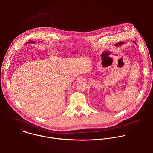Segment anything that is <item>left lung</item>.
I'll return each mask as SVG.
<instances>
[{
  "mask_svg": "<svg viewBox=\"0 0 153 153\" xmlns=\"http://www.w3.org/2000/svg\"><path fill=\"white\" fill-rule=\"evenodd\" d=\"M135 43V42H134ZM124 43V42H119V43H116L115 44V46H120V45H122V44H123Z\"/></svg>",
  "mask_w": 153,
  "mask_h": 153,
  "instance_id": "obj_1",
  "label": "left lung"
}]
</instances>
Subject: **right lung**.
I'll list each match as a JSON object with an SVG mask.
<instances>
[{"label": "right lung", "instance_id": "add662e5", "mask_svg": "<svg viewBox=\"0 0 153 153\" xmlns=\"http://www.w3.org/2000/svg\"><path fill=\"white\" fill-rule=\"evenodd\" d=\"M34 43L35 42H33V41H30V42H27V43Z\"/></svg>", "mask_w": 153, "mask_h": 153}]
</instances>
